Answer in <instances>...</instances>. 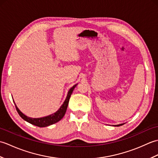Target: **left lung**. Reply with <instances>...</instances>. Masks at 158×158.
Listing matches in <instances>:
<instances>
[{"instance_id": "1", "label": "left lung", "mask_w": 158, "mask_h": 158, "mask_svg": "<svg viewBox=\"0 0 158 158\" xmlns=\"http://www.w3.org/2000/svg\"><path fill=\"white\" fill-rule=\"evenodd\" d=\"M123 123H122V124H118V125H115V126H122Z\"/></svg>"}]
</instances>
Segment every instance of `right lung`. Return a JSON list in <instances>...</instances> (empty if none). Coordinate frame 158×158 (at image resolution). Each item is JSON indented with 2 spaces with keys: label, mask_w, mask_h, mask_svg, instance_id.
Returning a JSON list of instances; mask_svg holds the SVG:
<instances>
[{
  "label": "right lung",
  "mask_w": 158,
  "mask_h": 158,
  "mask_svg": "<svg viewBox=\"0 0 158 158\" xmlns=\"http://www.w3.org/2000/svg\"><path fill=\"white\" fill-rule=\"evenodd\" d=\"M77 84H75V85L73 86L72 88L69 89L68 94H67V96H66V98L64 100V103L62 104V105L60 106V108L58 110H57L56 113L52 114V115H49L48 116L43 117H40V118H32V117H29L28 116L25 115L24 114L20 111L19 109L18 108V106H16L15 103L17 111H18V114L23 119H24L27 122L32 124V125H35L36 126L41 127H47V126H49L50 125H52V124L56 123L58 122H59V121L60 119H62V117L64 116L66 111V109H67V107H68L70 97V96H71L73 90H74V89H75V87L77 86Z\"/></svg>",
  "instance_id": "1"
}]
</instances>
